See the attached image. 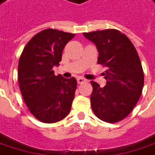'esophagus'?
<instances>
[{"label": "esophagus", "mask_w": 155, "mask_h": 155, "mask_svg": "<svg viewBox=\"0 0 155 155\" xmlns=\"http://www.w3.org/2000/svg\"><path fill=\"white\" fill-rule=\"evenodd\" d=\"M77 81H78V84H83V83H85V82H87V80L85 79V78H82V77H79V78H78Z\"/></svg>", "instance_id": "1"}]
</instances>
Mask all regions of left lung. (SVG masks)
Instances as JSON below:
<instances>
[{
	"instance_id": "8db88e82",
	"label": "left lung",
	"mask_w": 155,
	"mask_h": 155,
	"mask_svg": "<svg viewBox=\"0 0 155 155\" xmlns=\"http://www.w3.org/2000/svg\"><path fill=\"white\" fill-rule=\"evenodd\" d=\"M94 42L99 53L97 63L107 67L103 88L91 81L90 104L97 118L116 123L127 117L140 98L144 74L140 58L132 42L114 29L84 33Z\"/></svg>"
}]
</instances>
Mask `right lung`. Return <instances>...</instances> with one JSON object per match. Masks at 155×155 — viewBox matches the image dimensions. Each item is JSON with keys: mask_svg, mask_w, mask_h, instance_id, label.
<instances>
[{"mask_svg": "<svg viewBox=\"0 0 155 155\" xmlns=\"http://www.w3.org/2000/svg\"><path fill=\"white\" fill-rule=\"evenodd\" d=\"M75 34L47 29L37 33L25 47L18 65L22 96L33 116L43 123H55L71 111L77 80L54 75L65 44Z\"/></svg>", "mask_w": 155, "mask_h": 155, "instance_id": "right-lung-1", "label": "right lung"}]
</instances>
